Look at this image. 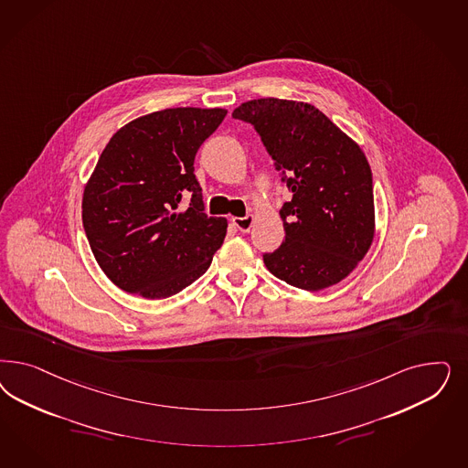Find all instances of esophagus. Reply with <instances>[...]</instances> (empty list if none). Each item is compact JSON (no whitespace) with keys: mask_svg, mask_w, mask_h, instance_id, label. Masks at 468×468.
Wrapping results in <instances>:
<instances>
[{"mask_svg":"<svg viewBox=\"0 0 468 468\" xmlns=\"http://www.w3.org/2000/svg\"><path fill=\"white\" fill-rule=\"evenodd\" d=\"M253 222H255V217H253V215L234 217V218H232V224H234V227H236L238 230H241V232H250V229L253 227Z\"/></svg>","mask_w":468,"mask_h":468,"instance_id":"34e87169","label":"esophagus"}]
</instances>
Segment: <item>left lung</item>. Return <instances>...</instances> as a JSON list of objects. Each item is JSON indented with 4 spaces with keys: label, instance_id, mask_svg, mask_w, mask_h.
Instances as JSON below:
<instances>
[{
    "label": "left lung",
    "instance_id": "obj_1",
    "mask_svg": "<svg viewBox=\"0 0 468 468\" xmlns=\"http://www.w3.org/2000/svg\"><path fill=\"white\" fill-rule=\"evenodd\" d=\"M232 117L255 125L292 193L281 210L284 242L263 255L267 269L304 291L346 279L376 236L372 170L358 143L294 100H251Z\"/></svg>",
    "mask_w": 468,
    "mask_h": 468
}]
</instances>
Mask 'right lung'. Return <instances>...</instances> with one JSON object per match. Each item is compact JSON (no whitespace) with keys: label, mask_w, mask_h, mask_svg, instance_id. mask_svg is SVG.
I'll return each instance as SVG.
<instances>
[{"label":"right lung","mask_w":468,"mask_h":468,"mask_svg":"<svg viewBox=\"0 0 468 468\" xmlns=\"http://www.w3.org/2000/svg\"><path fill=\"white\" fill-rule=\"evenodd\" d=\"M226 115L224 108H166L108 141L84 187L82 224L115 286L164 300L208 271L227 220L203 211L195 156Z\"/></svg>","instance_id":"obj_1"}]
</instances>
